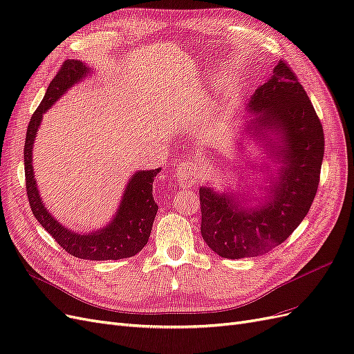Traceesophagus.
I'll return each instance as SVG.
<instances>
[{
	"label": "esophagus",
	"instance_id": "34e87169",
	"mask_svg": "<svg viewBox=\"0 0 354 354\" xmlns=\"http://www.w3.org/2000/svg\"><path fill=\"white\" fill-rule=\"evenodd\" d=\"M198 176V164L195 160H185L177 167V178L183 181H194Z\"/></svg>",
	"mask_w": 354,
	"mask_h": 354
}]
</instances>
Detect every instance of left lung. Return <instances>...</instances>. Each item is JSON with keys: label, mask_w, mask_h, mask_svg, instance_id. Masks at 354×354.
I'll list each match as a JSON object with an SVG mask.
<instances>
[{"label": "left lung", "mask_w": 354, "mask_h": 354, "mask_svg": "<svg viewBox=\"0 0 354 354\" xmlns=\"http://www.w3.org/2000/svg\"><path fill=\"white\" fill-rule=\"evenodd\" d=\"M246 112L251 115L246 136L261 143L281 167L259 198L242 196L241 190L199 189L202 238L224 259L263 255L289 238L312 207L325 152L322 124L286 63H277L255 90ZM250 201L254 205L248 207Z\"/></svg>", "instance_id": "1"}]
</instances>
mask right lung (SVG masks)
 Listing matches in <instances>:
<instances>
[{"instance_id":"right-lung-1","label":"right lung","mask_w":354,"mask_h":354,"mask_svg":"<svg viewBox=\"0 0 354 354\" xmlns=\"http://www.w3.org/2000/svg\"><path fill=\"white\" fill-rule=\"evenodd\" d=\"M90 72L91 68L84 62L66 60L50 82L38 109L32 115L24 149L26 192L35 218L66 252L82 260H121L140 252L151 236L158 211L152 187L153 178L160 169L136 171L125 186L120 207H118L113 218L99 230L78 233L62 226L46 208L39 196L34 167H32V151H34L42 116L75 84L87 78Z\"/></svg>"}]
</instances>
